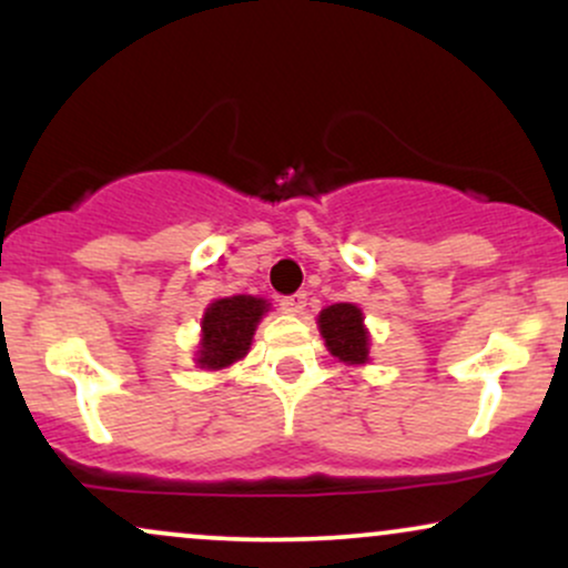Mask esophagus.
I'll use <instances>...</instances> for the list:
<instances>
[{
  "label": "esophagus",
  "mask_w": 568,
  "mask_h": 568,
  "mask_svg": "<svg viewBox=\"0 0 568 568\" xmlns=\"http://www.w3.org/2000/svg\"><path fill=\"white\" fill-rule=\"evenodd\" d=\"M280 310L288 312V315H304L306 293L298 291V293H291V296H283L280 298Z\"/></svg>",
  "instance_id": "esophagus-1"
}]
</instances>
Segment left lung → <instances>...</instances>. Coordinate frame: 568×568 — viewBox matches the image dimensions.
<instances>
[{"label": "left lung", "mask_w": 568, "mask_h": 568, "mask_svg": "<svg viewBox=\"0 0 568 568\" xmlns=\"http://www.w3.org/2000/svg\"><path fill=\"white\" fill-rule=\"evenodd\" d=\"M317 323H321V334L331 355L349 366L368 361V331L363 328V312L355 304L328 306L321 312Z\"/></svg>", "instance_id": "8db88e82"}]
</instances>
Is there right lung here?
I'll return each instance as SVG.
<instances>
[{
  "label": "right lung",
  "mask_w": 568,
  "mask_h": 568,
  "mask_svg": "<svg viewBox=\"0 0 568 568\" xmlns=\"http://www.w3.org/2000/svg\"><path fill=\"white\" fill-rule=\"evenodd\" d=\"M264 298L230 296L207 306L202 317V347L197 363L202 368H224L240 361L251 347L253 331L266 312Z\"/></svg>",
  "instance_id": "right-lung-1"
}]
</instances>
